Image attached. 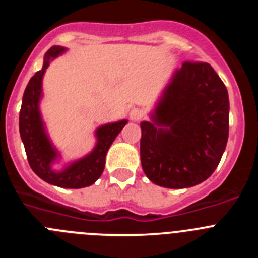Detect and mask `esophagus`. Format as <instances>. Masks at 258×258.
I'll return each mask as SVG.
<instances>
[{
	"label": "esophagus",
	"mask_w": 258,
	"mask_h": 258,
	"mask_svg": "<svg viewBox=\"0 0 258 258\" xmlns=\"http://www.w3.org/2000/svg\"><path fill=\"white\" fill-rule=\"evenodd\" d=\"M142 116L143 112L140 108H132L131 112H129V118H131L132 121H138Z\"/></svg>",
	"instance_id": "obj_1"
}]
</instances>
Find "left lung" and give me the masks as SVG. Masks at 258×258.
Segmentation results:
<instances>
[{
  "mask_svg": "<svg viewBox=\"0 0 258 258\" xmlns=\"http://www.w3.org/2000/svg\"><path fill=\"white\" fill-rule=\"evenodd\" d=\"M229 94L208 63H183L141 122V164L152 183L187 188L208 179L229 138Z\"/></svg>",
  "mask_w": 258,
  "mask_h": 258,
  "instance_id": "left-lung-1",
  "label": "left lung"
}]
</instances>
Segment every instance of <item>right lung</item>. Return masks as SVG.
<instances>
[{
    "mask_svg": "<svg viewBox=\"0 0 258 258\" xmlns=\"http://www.w3.org/2000/svg\"><path fill=\"white\" fill-rule=\"evenodd\" d=\"M67 47L52 46L45 54L44 64L29 80L19 115V132L26 149L27 159L32 170L45 182L63 188H83L92 186L102 175L106 164V155L122 127L126 118L107 122L95 129V145L89 154L71 161H63L60 151L55 147L47 133L46 125L41 115L40 103L44 97L42 80L47 67L59 55L64 54ZM55 165H60L58 168Z\"/></svg>",
    "mask_w": 258,
    "mask_h": 258,
    "instance_id": "1",
    "label": "right lung"
}]
</instances>
